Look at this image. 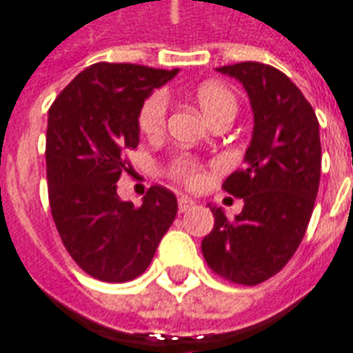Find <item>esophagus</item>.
Segmentation results:
<instances>
[{"mask_svg":"<svg viewBox=\"0 0 353 353\" xmlns=\"http://www.w3.org/2000/svg\"><path fill=\"white\" fill-rule=\"evenodd\" d=\"M195 207V201L194 199H190V197H179V208L180 212H186L190 208Z\"/></svg>","mask_w":353,"mask_h":353,"instance_id":"esophagus-1","label":"esophagus"}]
</instances>
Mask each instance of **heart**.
I'll list each match as a JSON object with an SVG mask.
<instances>
[{
	"mask_svg": "<svg viewBox=\"0 0 353 353\" xmlns=\"http://www.w3.org/2000/svg\"><path fill=\"white\" fill-rule=\"evenodd\" d=\"M195 101L201 107L207 120L220 112H236V97L233 90L222 82H203L195 90ZM167 97L161 92L152 94L139 110V130L148 137H156L165 130ZM171 174L188 188H199L205 182V169L201 163L188 156H179L171 163Z\"/></svg>",
	"mask_w": 353,
	"mask_h": 353,
	"instance_id": "obj_1",
	"label": "heart"
}]
</instances>
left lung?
Wrapping results in <instances>:
<instances>
[{
	"mask_svg": "<svg viewBox=\"0 0 353 353\" xmlns=\"http://www.w3.org/2000/svg\"><path fill=\"white\" fill-rule=\"evenodd\" d=\"M218 71L246 90L254 131L244 167L223 182L244 201L243 212L228 220L208 205L214 228L201 250L222 279L256 285L282 271L305 236L320 186V123L301 90L272 65L241 61Z\"/></svg>",
	"mask_w": 353,
	"mask_h": 353,
	"instance_id": "1",
	"label": "left lung"
}]
</instances>
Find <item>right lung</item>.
Instances as JSON below:
<instances>
[{
  "label": "right lung",
  "mask_w": 353,
  "mask_h": 353,
  "mask_svg": "<svg viewBox=\"0 0 353 353\" xmlns=\"http://www.w3.org/2000/svg\"><path fill=\"white\" fill-rule=\"evenodd\" d=\"M179 69L99 61L74 77L48 110V201L61 243L103 282L137 279L176 216V197L152 186L141 207L122 201L123 152L139 145V110Z\"/></svg>",
  "instance_id": "1"
}]
</instances>
